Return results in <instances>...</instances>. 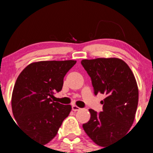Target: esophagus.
I'll return each instance as SVG.
<instances>
[{
	"mask_svg": "<svg viewBox=\"0 0 153 153\" xmlns=\"http://www.w3.org/2000/svg\"><path fill=\"white\" fill-rule=\"evenodd\" d=\"M72 110L75 111V112L80 110V107H78V106H76V105H73L72 106Z\"/></svg>",
	"mask_w": 153,
	"mask_h": 153,
	"instance_id": "1",
	"label": "esophagus"
}]
</instances>
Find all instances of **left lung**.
I'll return each mask as SVG.
<instances>
[{
    "mask_svg": "<svg viewBox=\"0 0 153 153\" xmlns=\"http://www.w3.org/2000/svg\"><path fill=\"white\" fill-rule=\"evenodd\" d=\"M81 64L90 76L95 95H106L101 101L103 112L89 109L90 119L83 128L94 143L104 147L125 135L133 124L138 85L131 69L120 58L84 59Z\"/></svg>",
    "mask_w": 153,
    "mask_h": 153,
    "instance_id": "1",
    "label": "left lung"
}]
</instances>
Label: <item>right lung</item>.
<instances>
[{"instance_id":"add662e5","label":"right lung","mask_w":153,"mask_h":153,"mask_svg":"<svg viewBox=\"0 0 153 153\" xmlns=\"http://www.w3.org/2000/svg\"><path fill=\"white\" fill-rule=\"evenodd\" d=\"M76 61H44L29 64L20 73L12 95V109L17 124L33 141L47 144L58 133L70 113L71 105L52 100L60 92L64 78Z\"/></svg>"}]
</instances>
